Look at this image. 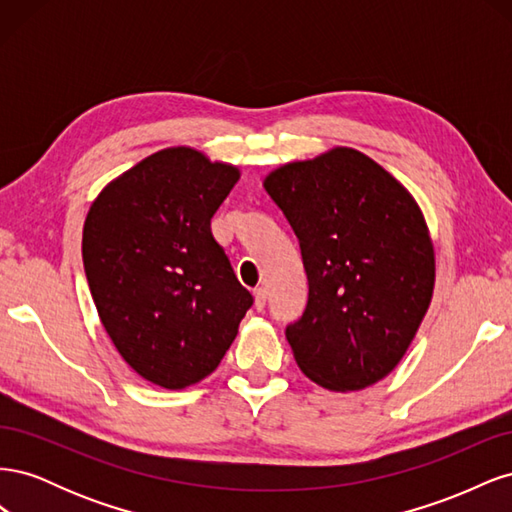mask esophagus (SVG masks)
<instances>
[{"label":"esophagus","mask_w":512,"mask_h":512,"mask_svg":"<svg viewBox=\"0 0 512 512\" xmlns=\"http://www.w3.org/2000/svg\"><path fill=\"white\" fill-rule=\"evenodd\" d=\"M254 305H256V309H265V305H267V288L265 286H258L254 290Z\"/></svg>","instance_id":"34e87169"}]
</instances>
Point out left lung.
I'll use <instances>...</instances> for the list:
<instances>
[{
	"mask_svg": "<svg viewBox=\"0 0 512 512\" xmlns=\"http://www.w3.org/2000/svg\"><path fill=\"white\" fill-rule=\"evenodd\" d=\"M262 185L299 239L309 282L305 312L286 329L294 361L329 391L367 389L404 359L433 297L421 207L350 147L288 162Z\"/></svg>",
	"mask_w": 512,
	"mask_h": 512,
	"instance_id": "left-lung-1",
	"label": "left lung"
}]
</instances>
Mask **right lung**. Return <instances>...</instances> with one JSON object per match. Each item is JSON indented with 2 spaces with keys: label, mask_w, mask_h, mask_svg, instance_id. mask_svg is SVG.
<instances>
[{
  "label": "right lung",
  "mask_w": 512,
  "mask_h": 512,
  "mask_svg": "<svg viewBox=\"0 0 512 512\" xmlns=\"http://www.w3.org/2000/svg\"><path fill=\"white\" fill-rule=\"evenodd\" d=\"M239 177L203 151L168 147L108 183L85 218L98 316L121 359L162 389L207 378L254 303L211 235Z\"/></svg>",
  "instance_id": "right-lung-1"
}]
</instances>
